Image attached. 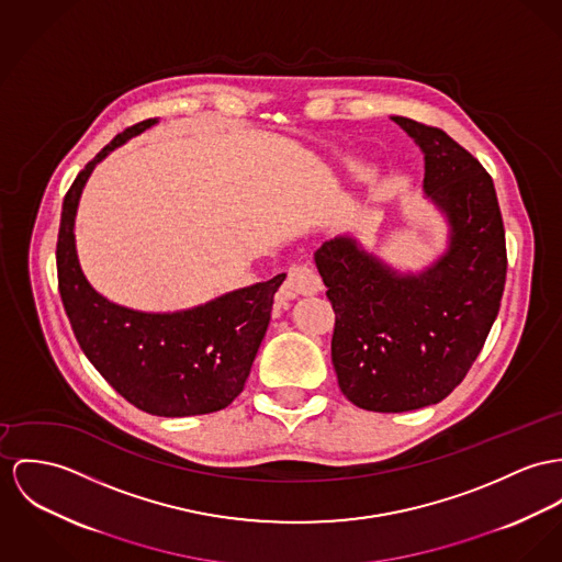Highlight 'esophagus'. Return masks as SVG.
I'll return each instance as SVG.
<instances>
[{
  "label": "esophagus",
  "instance_id": "34e87169",
  "mask_svg": "<svg viewBox=\"0 0 562 562\" xmlns=\"http://www.w3.org/2000/svg\"><path fill=\"white\" fill-rule=\"evenodd\" d=\"M321 291V278L310 265H293L280 289L282 300H295L300 295H316Z\"/></svg>",
  "mask_w": 562,
  "mask_h": 562
}]
</instances>
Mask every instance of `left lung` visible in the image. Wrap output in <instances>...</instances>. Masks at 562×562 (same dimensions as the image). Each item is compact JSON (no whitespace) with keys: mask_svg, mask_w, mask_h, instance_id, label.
I'll return each instance as SVG.
<instances>
[{"mask_svg":"<svg viewBox=\"0 0 562 562\" xmlns=\"http://www.w3.org/2000/svg\"><path fill=\"white\" fill-rule=\"evenodd\" d=\"M424 151L426 196L449 222L447 250L402 273L355 237L325 241L318 273L336 312L331 361L346 397L404 413L462 383L496 321L507 278L505 226L492 177L447 132L391 117Z\"/></svg>","mask_w":562,"mask_h":562,"instance_id":"1","label":"left lung"}]
</instances>
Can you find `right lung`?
<instances>
[{"label": "right lung", "instance_id": "add662e5", "mask_svg": "<svg viewBox=\"0 0 562 562\" xmlns=\"http://www.w3.org/2000/svg\"><path fill=\"white\" fill-rule=\"evenodd\" d=\"M154 124L158 120H145L117 134L70 186L57 235L59 295L87 359L130 404L158 417L207 415L244 391L286 273L165 314L109 302L87 282L75 246V217L87 179L115 147Z\"/></svg>", "mask_w": 562, "mask_h": 562}]
</instances>
